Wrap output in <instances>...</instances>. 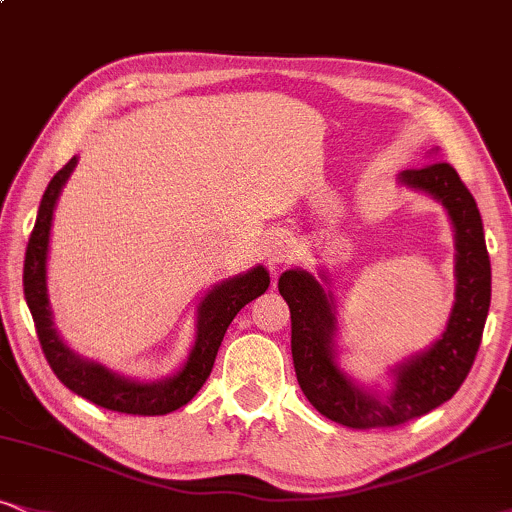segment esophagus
<instances>
[{"mask_svg": "<svg viewBox=\"0 0 512 512\" xmlns=\"http://www.w3.org/2000/svg\"><path fill=\"white\" fill-rule=\"evenodd\" d=\"M293 252H295V243L290 241L286 234H278L269 241L267 260L271 264H283V262H288L290 257H293Z\"/></svg>", "mask_w": 512, "mask_h": 512, "instance_id": "obj_1", "label": "esophagus"}]
</instances>
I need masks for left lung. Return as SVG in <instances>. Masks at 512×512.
Returning <instances> with one entry per match:
<instances>
[{
    "label": "left lung",
    "instance_id": "left-lung-1",
    "mask_svg": "<svg viewBox=\"0 0 512 512\" xmlns=\"http://www.w3.org/2000/svg\"><path fill=\"white\" fill-rule=\"evenodd\" d=\"M399 181L444 205L456 236V302L444 333L428 349L392 368L385 394L357 385L338 366L335 304L331 290L304 269L278 278V293L290 307V349L297 383L321 416L354 430L394 428L449 401L468 378L482 342L491 302V264L475 198L449 163L404 170Z\"/></svg>",
    "mask_w": 512,
    "mask_h": 512
}]
</instances>
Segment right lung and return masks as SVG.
I'll list each match as a JSON object with an SVG mask.
<instances>
[{
  "label": "right lung",
  "mask_w": 512,
  "mask_h": 512,
  "mask_svg": "<svg viewBox=\"0 0 512 512\" xmlns=\"http://www.w3.org/2000/svg\"><path fill=\"white\" fill-rule=\"evenodd\" d=\"M75 165L77 155H73L49 181L47 191L42 196L40 212H37L35 229L30 234L28 250H25V302H28L32 321H35L42 352L56 378L68 390L89 399L92 404L103 406L108 411L132 413V416H165V413L181 409L196 397L200 387L208 380L212 366H215L217 349L222 345L226 328L245 304L260 297L269 288V271L264 267H255L245 271V274L226 278L203 297V302L198 304L196 342H193L184 366L170 378L155 380V383H141V380L127 378V375L115 373L103 364L80 357L63 342L54 328L47 290L51 219H54L56 200L61 196V189L66 186Z\"/></svg>",
  "instance_id": "1"
}]
</instances>
